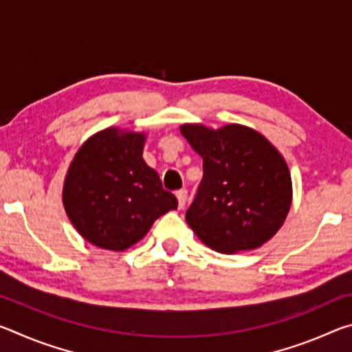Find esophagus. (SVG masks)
I'll return each mask as SVG.
<instances>
[{
	"instance_id": "34e87169",
	"label": "esophagus",
	"mask_w": 352,
	"mask_h": 352,
	"mask_svg": "<svg viewBox=\"0 0 352 352\" xmlns=\"http://www.w3.org/2000/svg\"><path fill=\"white\" fill-rule=\"evenodd\" d=\"M175 195H177V199H178V206L180 208H183L184 206V204H186V200H188V190L186 189H178L177 192H175Z\"/></svg>"
}]
</instances>
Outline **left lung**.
Returning <instances> with one entry per match:
<instances>
[{"label":"left lung","instance_id":"left-lung-1","mask_svg":"<svg viewBox=\"0 0 352 352\" xmlns=\"http://www.w3.org/2000/svg\"><path fill=\"white\" fill-rule=\"evenodd\" d=\"M182 135L204 158V177L186 211L201 242L230 254L261 247L281 228L292 204L289 168L254 130L184 124Z\"/></svg>","mask_w":352,"mask_h":352}]
</instances>
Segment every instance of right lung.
<instances>
[{
  "mask_svg": "<svg viewBox=\"0 0 352 352\" xmlns=\"http://www.w3.org/2000/svg\"><path fill=\"white\" fill-rule=\"evenodd\" d=\"M144 135L107 129L83 144L69 166L63 205L76 230L100 248L138 242L178 201L142 160Z\"/></svg>",
  "mask_w": 352,
  "mask_h": 352,
  "instance_id": "add662e5",
  "label": "right lung"
}]
</instances>
